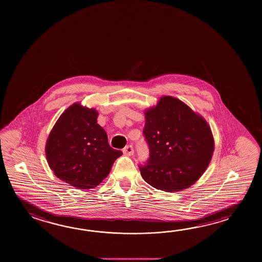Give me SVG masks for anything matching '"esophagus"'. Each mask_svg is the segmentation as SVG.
I'll return each instance as SVG.
<instances>
[{
  "instance_id": "obj_1",
  "label": "esophagus",
  "mask_w": 262,
  "mask_h": 262,
  "mask_svg": "<svg viewBox=\"0 0 262 262\" xmlns=\"http://www.w3.org/2000/svg\"><path fill=\"white\" fill-rule=\"evenodd\" d=\"M123 154L125 155V156H133L134 154V148L132 145H127V146H125L124 148H123Z\"/></svg>"
}]
</instances>
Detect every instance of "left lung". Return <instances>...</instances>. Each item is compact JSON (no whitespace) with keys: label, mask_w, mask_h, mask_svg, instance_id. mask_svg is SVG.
I'll return each instance as SVG.
<instances>
[{"label":"left lung","mask_w":262,"mask_h":262,"mask_svg":"<svg viewBox=\"0 0 262 262\" xmlns=\"http://www.w3.org/2000/svg\"><path fill=\"white\" fill-rule=\"evenodd\" d=\"M143 135L150 156L139 166L142 178L156 189L188 188L206 170L214 141L206 121L184 102L163 96L145 112Z\"/></svg>","instance_id":"obj_1"}]
</instances>
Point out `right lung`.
Wrapping results in <instances>:
<instances>
[{
	"label": "right lung",
	"mask_w": 262,
	"mask_h": 262,
	"mask_svg": "<svg viewBox=\"0 0 262 262\" xmlns=\"http://www.w3.org/2000/svg\"><path fill=\"white\" fill-rule=\"evenodd\" d=\"M97 116L94 108L75 103L58 119L47 140L50 168L58 178L78 189L95 188L123 155L110 146Z\"/></svg>",
	"instance_id": "obj_1"
}]
</instances>
